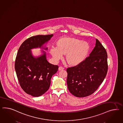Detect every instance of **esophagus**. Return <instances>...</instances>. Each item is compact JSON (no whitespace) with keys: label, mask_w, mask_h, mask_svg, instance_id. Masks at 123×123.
<instances>
[{"label":"esophagus","mask_w":123,"mask_h":123,"mask_svg":"<svg viewBox=\"0 0 123 123\" xmlns=\"http://www.w3.org/2000/svg\"><path fill=\"white\" fill-rule=\"evenodd\" d=\"M64 69V68L63 67H62V66H60V67L59 68V70H62Z\"/></svg>","instance_id":"esophagus-1"}]
</instances>
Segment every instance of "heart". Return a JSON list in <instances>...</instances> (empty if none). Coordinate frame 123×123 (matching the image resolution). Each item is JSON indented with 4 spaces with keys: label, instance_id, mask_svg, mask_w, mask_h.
Masks as SVG:
<instances>
[{
    "label": "heart",
    "instance_id": "obj_1",
    "mask_svg": "<svg viewBox=\"0 0 123 123\" xmlns=\"http://www.w3.org/2000/svg\"><path fill=\"white\" fill-rule=\"evenodd\" d=\"M89 49L88 44L78 39L63 38L57 42V46H53L50 53L56 61L62 59L63 55H66L68 63L76 65L82 61Z\"/></svg>",
    "mask_w": 123,
    "mask_h": 123
}]
</instances>
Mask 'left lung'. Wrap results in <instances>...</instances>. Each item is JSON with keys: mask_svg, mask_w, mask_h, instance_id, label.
Returning <instances> with one entry per match:
<instances>
[{"mask_svg": "<svg viewBox=\"0 0 123 123\" xmlns=\"http://www.w3.org/2000/svg\"><path fill=\"white\" fill-rule=\"evenodd\" d=\"M107 71V52L96 39V46L89 56L77 65L67 68L69 91L78 97L92 95L104 81Z\"/></svg>", "mask_w": 123, "mask_h": 123, "instance_id": "1", "label": "left lung"}]
</instances>
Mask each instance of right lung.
Listing matches in <instances>:
<instances>
[{
  "instance_id": "right-lung-1",
  "label": "right lung",
  "mask_w": 123,
  "mask_h": 123,
  "mask_svg": "<svg viewBox=\"0 0 123 123\" xmlns=\"http://www.w3.org/2000/svg\"><path fill=\"white\" fill-rule=\"evenodd\" d=\"M53 36L51 34L30 37L22 43L17 53L15 69L19 84L26 93L33 97L41 96L49 89L51 78L58 71L59 66L49 63L45 52L35 58L30 49L40 48Z\"/></svg>"
}]
</instances>
